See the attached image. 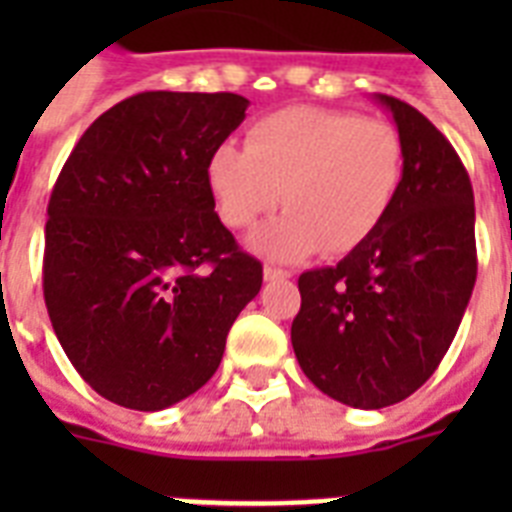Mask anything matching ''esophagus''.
Segmentation results:
<instances>
[{
	"mask_svg": "<svg viewBox=\"0 0 512 512\" xmlns=\"http://www.w3.org/2000/svg\"><path fill=\"white\" fill-rule=\"evenodd\" d=\"M263 276H265V281H284V279H289V276H292V273L284 271V268H279V265L265 263Z\"/></svg>",
	"mask_w": 512,
	"mask_h": 512,
	"instance_id": "obj_1",
	"label": "esophagus"
}]
</instances>
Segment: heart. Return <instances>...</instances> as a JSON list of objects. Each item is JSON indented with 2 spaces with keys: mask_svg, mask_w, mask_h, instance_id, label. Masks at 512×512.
Segmentation results:
<instances>
[{
  "mask_svg": "<svg viewBox=\"0 0 512 512\" xmlns=\"http://www.w3.org/2000/svg\"><path fill=\"white\" fill-rule=\"evenodd\" d=\"M401 180L404 143L393 124L313 106L263 116L247 146L223 143L207 162L209 193L228 228H252L284 201L287 215L252 236L273 260L358 249L388 217Z\"/></svg>",
  "mask_w": 512,
  "mask_h": 512,
  "instance_id": "heart-1",
  "label": "heart"
}]
</instances>
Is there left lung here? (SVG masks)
Masks as SVG:
<instances>
[{"mask_svg": "<svg viewBox=\"0 0 512 512\" xmlns=\"http://www.w3.org/2000/svg\"><path fill=\"white\" fill-rule=\"evenodd\" d=\"M404 143V180L382 225L335 268L305 271L292 348L305 377L353 409L412 396L452 345L476 284L473 185L452 143L374 95Z\"/></svg>", "mask_w": 512, "mask_h": 512, "instance_id": "obj_1", "label": "left lung"}]
</instances>
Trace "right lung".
Here are the masks:
<instances>
[{
	"mask_svg": "<svg viewBox=\"0 0 512 512\" xmlns=\"http://www.w3.org/2000/svg\"><path fill=\"white\" fill-rule=\"evenodd\" d=\"M233 92H140L87 127L52 188L44 303L68 361L138 412L217 372L263 265L220 223L209 154L247 116Z\"/></svg>",
	"mask_w": 512,
	"mask_h": 512,
	"instance_id": "right-lung-1",
	"label": "right lung"
}]
</instances>
